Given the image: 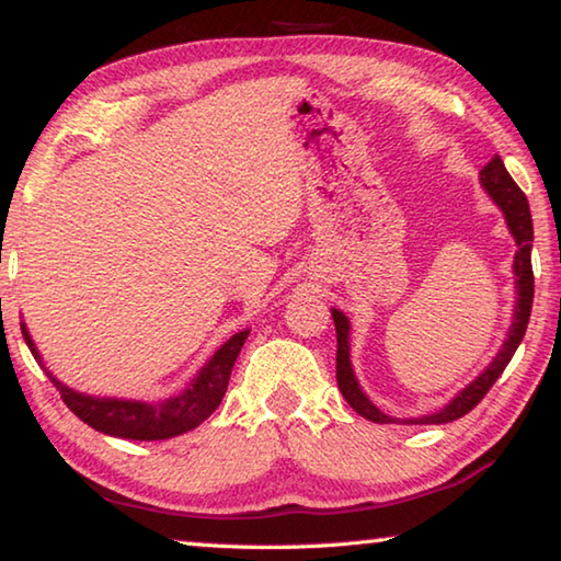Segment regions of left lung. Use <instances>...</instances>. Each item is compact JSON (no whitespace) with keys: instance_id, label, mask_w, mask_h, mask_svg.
<instances>
[{"instance_id":"obj_1","label":"left lung","mask_w":561,"mask_h":561,"mask_svg":"<svg viewBox=\"0 0 561 561\" xmlns=\"http://www.w3.org/2000/svg\"><path fill=\"white\" fill-rule=\"evenodd\" d=\"M480 180L490 193L492 201L500 205V210L505 213V220L510 232L515 234L517 254H515V277H517V304H515V319H512L507 341L502 344L500 354L492 358V364L485 368V374L478 376V381H472L465 391H460L453 401L443 408V411L423 417H411L405 421L408 425H431V423H450L458 421L465 413H470L478 405L485 393L497 381L500 374L505 371V366L515 356L519 341L525 339V331L529 324V311L531 299H535V274H531V215L529 203L522 190L517 187L515 180L510 178L505 163L500 156H495L490 163L480 170ZM336 327V381L339 391L346 398V403L354 408L358 415L368 417L374 423H396V417L386 415L368 401L356 383V376L351 371V358H348V319L341 311L331 309Z\"/></svg>"}]
</instances>
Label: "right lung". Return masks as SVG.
<instances>
[{
	"instance_id": "right-lung-1",
	"label": "right lung",
	"mask_w": 561,
	"mask_h": 561,
	"mask_svg": "<svg viewBox=\"0 0 561 561\" xmlns=\"http://www.w3.org/2000/svg\"><path fill=\"white\" fill-rule=\"evenodd\" d=\"M22 334L26 346L32 348L34 358L39 360V351H36L30 331L22 324ZM250 329L234 334L230 341L217 348V354L207 360L203 371L190 383L183 393L170 398L163 403H140V401H118V398H91L83 393L71 391L69 386L46 371L61 393V401L69 405L73 415H79L83 423H89L93 431L113 435V438L126 440H165L183 435L185 431H193L201 425L207 415H210L217 405H220L222 396L230 383V374L237 356L244 346V339ZM42 364V360H39ZM44 366V364H42Z\"/></svg>"
}]
</instances>
